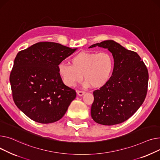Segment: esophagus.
Instances as JSON below:
<instances>
[{"mask_svg":"<svg viewBox=\"0 0 160 160\" xmlns=\"http://www.w3.org/2000/svg\"><path fill=\"white\" fill-rule=\"evenodd\" d=\"M77 93H78V94L79 96H83V95L84 94V93H85V92L82 91V90H78V91H77Z\"/></svg>","mask_w":160,"mask_h":160,"instance_id":"34e87169","label":"esophagus"}]
</instances>
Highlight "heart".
I'll list each match as a JSON object with an SVG mask.
<instances>
[{"label": "heart", "instance_id": "obj_1", "mask_svg": "<svg viewBox=\"0 0 160 160\" xmlns=\"http://www.w3.org/2000/svg\"><path fill=\"white\" fill-rule=\"evenodd\" d=\"M114 58L107 52H80L71 58L70 64L61 62L58 70L62 82L73 87L84 78L85 86L101 88L108 82L114 70Z\"/></svg>", "mask_w": 160, "mask_h": 160}]
</instances>
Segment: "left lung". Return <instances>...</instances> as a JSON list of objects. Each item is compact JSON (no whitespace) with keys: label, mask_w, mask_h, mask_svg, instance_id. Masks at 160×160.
Instances as JSON below:
<instances>
[{"label":"left lung","mask_w":160,"mask_h":160,"mask_svg":"<svg viewBox=\"0 0 160 160\" xmlns=\"http://www.w3.org/2000/svg\"><path fill=\"white\" fill-rule=\"evenodd\" d=\"M108 49L113 55L114 70L108 82L93 91L91 116L96 123L114 125L132 116L146 98L148 73L139 55L119 43L104 41L90 46Z\"/></svg>","instance_id":"8db88e82"}]
</instances>
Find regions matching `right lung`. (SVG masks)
<instances>
[{"mask_svg": "<svg viewBox=\"0 0 160 160\" xmlns=\"http://www.w3.org/2000/svg\"><path fill=\"white\" fill-rule=\"evenodd\" d=\"M76 50L40 42L17 53L9 81L16 106L28 118L46 124L65 114L76 92L62 82L58 67Z\"/></svg>", "mask_w": 160, "mask_h": 160, "instance_id": "add662e5", "label": "right lung"}]
</instances>
